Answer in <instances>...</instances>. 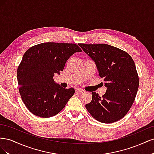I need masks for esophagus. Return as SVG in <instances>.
<instances>
[{
  "instance_id": "esophagus-1",
  "label": "esophagus",
  "mask_w": 154,
  "mask_h": 154,
  "mask_svg": "<svg viewBox=\"0 0 154 154\" xmlns=\"http://www.w3.org/2000/svg\"><path fill=\"white\" fill-rule=\"evenodd\" d=\"M83 91V89H82V88H77V89H76V92H78V93H82V92Z\"/></svg>"
}]
</instances>
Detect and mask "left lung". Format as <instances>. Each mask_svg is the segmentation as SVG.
<instances>
[{
  "instance_id": "1",
  "label": "left lung",
  "mask_w": 154,
  "mask_h": 154,
  "mask_svg": "<svg viewBox=\"0 0 154 154\" xmlns=\"http://www.w3.org/2000/svg\"><path fill=\"white\" fill-rule=\"evenodd\" d=\"M79 45L95 62L107 87L101 97L92 92L87 110L101 123L118 122L131 108L138 90L139 80L133 59L125 51L106 44Z\"/></svg>"
}]
</instances>
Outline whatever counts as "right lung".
<instances>
[{
  "label": "right lung",
  "instance_id": "1",
  "mask_svg": "<svg viewBox=\"0 0 154 154\" xmlns=\"http://www.w3.org/2000/svg\"><path fill=\"white\" fill-rule=\"evenodd\" d=\"M82 49L75 44L46 42L32 46L17 69L18 90L31 112L40 118L57 115L74 95L73 88L55 83V73L63 71L67 60Z\"/></svg>",
  "mask_w": 154,
  "mask_h": 154
}]
</instances>
